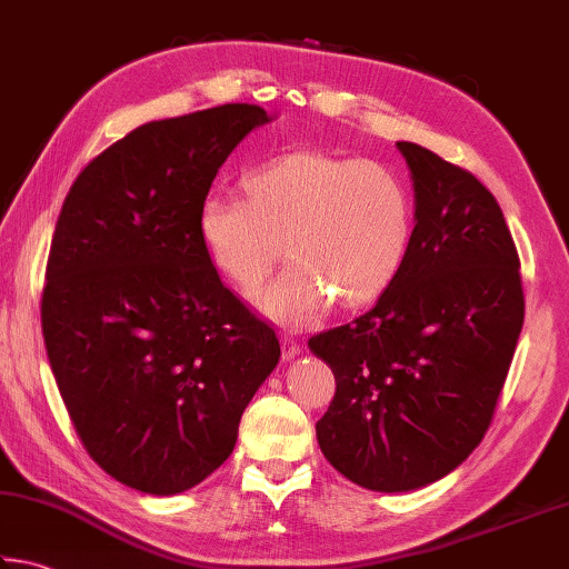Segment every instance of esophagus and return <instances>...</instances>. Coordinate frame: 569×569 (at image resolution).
Instances as JSON below:
<instances>
[{"label":"esophagus","mask_w":569,"mask_h":569,"mask_svg":"<svg viewBox=\"0 0 569 569\" xmlns=\"http://www.w3.org/2000/svg\"><path fill=\"white\" fill-rule=\"evenodd\" d=\"M302 351V347H299V341L297 339H292V337H282V359L284 361H289V359H295L297 353Z\"/></svg>","instance_id":"obj_1"}]
</instances>
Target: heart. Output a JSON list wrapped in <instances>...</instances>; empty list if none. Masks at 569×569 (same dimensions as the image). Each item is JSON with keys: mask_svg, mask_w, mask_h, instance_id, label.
Segmentation results:
<instances>
[{"mask_svg": "<svg viewBox=\"0 0 569 569\" xmlns=\"http://www.w3.org/2000/svg\"><path fill=\"white\" fill-rule=\"evenodd\" d=\"M248 198L212 190L198 208V234L216 270L240 292L287 270L257 297L284 327H309L339 299L367 307L409 257L413 198L391 166L325 151H289L244 176Z\"/></svg>", "mask_w": 569, "mask_h": 569, "instance_id": "1", "label": "heart"}]
</instances>
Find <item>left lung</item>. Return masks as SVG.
Wrapping results in <instances>:
<instances>
[{"mask_svg":"<svg viewBox=\"0 0 569 569\" xmlns=\"http://www.w3.org/2000/svg\"><path fill=\"white\" fill-rule=\"evenodd\" d=\"M416 228L396 282L367 315L309 339L337 379L321 453L369 490L433 483L483 441L525 317L520 257L492 192L399 141Z\"/></svg>","mask_w":569,"mask_h":569,"instance_id":"obj_1","label":"left lung"}]
</instances>
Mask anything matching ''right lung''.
I'll use <instances>...</instances> for the list:
<instances>
[{
  "mask_svg": "<svg viewBox=\"0 0 569 569\" xmlns=\"http://www.w3.org/2000/svg\"><path fill=\"white\" fill-rule=\"evenodd\" d=\"M224 103L138 126L73 180L41 331L81 443L106 473L176 496L220 468L280 339L222 284L198 234L218 168L254 126Z\"/></svg>",
  "mask_w": 569,
  "mask_h": 569,
  "instance_id": "right-lung-1",
  "label": "right lung"
}]
</instances>
